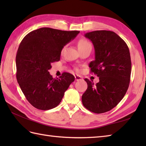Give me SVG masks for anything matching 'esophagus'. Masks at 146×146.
I'll return each mask as SVG.
<instances>
[{"label": "esophagus", "mask_w": 146, "mask_h": 146, "mask_svg": "<svg viewBox=\"0 0 146 146\" xmlns=\"http://www.w3.org/2000/svg\"><path fill=\"white\" fill-rule=\"evenodd\" d=\"M75 80H76V81H80V80H82L83 79V77L81 76H79V75H75Z\"/></svg>", "instance_id": "esophagus-1"}]
</instances>
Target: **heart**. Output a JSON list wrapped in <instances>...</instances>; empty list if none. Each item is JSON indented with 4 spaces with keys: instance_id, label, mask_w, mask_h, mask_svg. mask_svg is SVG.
<instances>
[{
    "instance_id": "obj_1",
    "label": "heart",
    "mask_w": 146,
    "mask_h": 146,
    "mask_svg": "<svg viewBox=\"0 0 146 146\" xmlns=\"http://www.w3.org/2000/svg\"><path fill=\"white\" fill-rule=\"evenodd\" d=\"M77 45H78V49H80L85 48V47H87V46H91V47H92L90 43V42L88 41V40L85 39V38L80 39L79 41H78Z\"/></svg>"
}]
</instances>
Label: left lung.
Instances as JSON below:
<instances>
[{
	"label": "left lung",
	"instance_id": "1",
	"mask_svg": "<svg viewBox=\"0 0 146 146\" xmlns=\"http://www.w3.org/2000/svg\"><path fill=\"white\" fill-rule=\"evenodd\" d=\"M95 48V60L89 64L90 72L99 77L96 85L87 78L88 87L82 100L86 109L102 113L116 107L129 86L131 60L125 42L110 31H95L85 35Z\"/></svg>",
	"mask_w": 146,
	"mask_h": 146
}]
</instances>
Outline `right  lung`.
<instances>
[{
  "instance_id": "obj_1",
  "label": "right lung",
  "mask_w": 146,
  "mask_h": 146,
  "mask_svg": "<svg viewBox=\"0 0 146 146\" xmlns=\"http://www.w3.org/2000/svg\"><path fill=\"white\" fill-rule=\"evenodd\" d=\"M80 31L42 27L24 37L17 52L16 78L29 103L39 110H46L60 104L65 91L75 80L69 73L53 78L48 70L60 60L61 52Z\"/></svg>"
}]
</instances>
